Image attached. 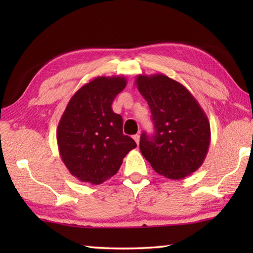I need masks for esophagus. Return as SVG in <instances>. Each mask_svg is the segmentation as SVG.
<instances>
[{
  "label": "esophagus",
  "mask_w": 253,
  "mask_h": 253,
  "mask_svg": "<svg viewBox=\"0 0 253 253\" xmlns=\"http://www.w3.org/2000/svg\"><path fill=\"white\" fill-rule=\"evenodd\" d=\"M139 137H140V136H139V134H136V135L132 136V138H134V140H135L137 145L139 144Z\"/></svg>",
  "instance_id": "34e87169"
}]
</instances>
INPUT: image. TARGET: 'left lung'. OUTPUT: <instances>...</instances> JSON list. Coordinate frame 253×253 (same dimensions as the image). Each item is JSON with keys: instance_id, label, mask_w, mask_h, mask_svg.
I'll list each match as a JSON object with an SVG mask.
<instances>
[{"instance_id": "8db88e82", "label": "left lung", "mask_w": 253, "mask_h": 253, "mask_svg": "<svg viewBox=\"0 0 253 253\" xmlns=\"http://www.w3.org/2000/svg\"><path fill=\"white\" fill-rule=\"evenodd\" d=\"M136 85L147 101L155 132H143L139 148L153 169L181 179L199 169L207 156L211 129L193 95L165 75H139Z\"/></svg>"}]
</instances>
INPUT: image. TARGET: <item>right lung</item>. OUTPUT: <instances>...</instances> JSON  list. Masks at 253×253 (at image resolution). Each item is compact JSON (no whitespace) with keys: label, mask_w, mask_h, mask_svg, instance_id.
<instances>
[{"label":"right lung","mask_w":253,"mask_h":253,"mask_svg":"<svg viewBox=\"0 0 253 253\" xmlns=\"http://www.w3.org/2000/svg\"><path fill=\"white\" fill-rule=\"evenodd\" d=\"M126 84L125 77H97L71 97L62 114L57 129L60 156L81 182L104 183L137 146L123 134V118L111 108Z\"/></svg>","instance_id":"obj_1"}]
</instances>
